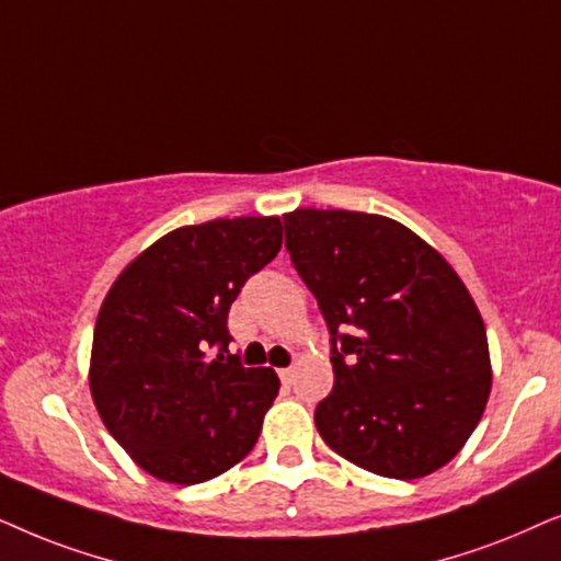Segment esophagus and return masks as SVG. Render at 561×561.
<instances>
[{
  "mask_svg": "<svg viewBox=\"0 0 561 561\" xmlns=\"http://www.w3.org/2000/svg\"><path fill=\"white\" fill-rule=\"evenodd\" d=\"M279 379L285 385H293L295 382V369L293 367H285V369H279Z\"/></svg>",
  "mask_w": 561,
  "mask_h": 561,
  "instance_id": "esophagus-1",
  "label": "esophagus"
}]
</instances>
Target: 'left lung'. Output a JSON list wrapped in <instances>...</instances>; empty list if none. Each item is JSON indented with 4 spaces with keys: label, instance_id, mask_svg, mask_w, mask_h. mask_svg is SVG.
Returning a JSON list of instances; mask_svg holds the SVG:
<instances>
[{
    "label": "left lung",
    "instance_id": "left-lung-1",
    "mask_svg": "<svg viewBox=\"0 0 561 561\" xmlns=\"http://www.w3.org/2000/svg\"><path fill=\"white\" fill-rule=\"evenodd\" d=\"M287 251L333 343L323 442L351 465L417 480L457 457L488 405L480 310L449 261L402 222L371 213L285 215Z\"/></svg>",
    "mask_w": 561,
    "mask_h": 561
}]
</instances>
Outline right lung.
I'll list each match as a JSON object with an SVG mask.
<instances>
[{
  "label": "right lung",
  "mask_w": 561,
  "mask_h": 561,
  "mask_svg": "<svg viewBox=\"0 0 561 561\" xmlns=\"http://www.w3.org/2000/svg\"><path fill=\"white\" fill-rule=\"evenodd\" d=\"M279 249L276 215L184 226L138 253L104 295L89 390L104 428L156 480L207 482L256 444L279 377L228 354V310ZM213 345L218 359L206 356Z\"/></svg>",
  "instance_id": "add662e5"
}]
</instances>
